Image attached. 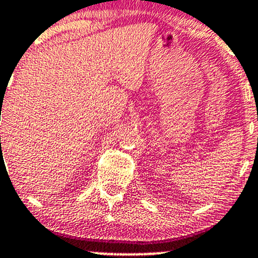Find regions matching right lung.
Here are the masks:
<instances>
[{"label":"right lung","mask_w":258,"mask_h":258,"mask_svg":"<svg viewBox=\"0 0 258 258\" xmlns=\"http://www.w3.org/2000/svg\"><path fill=\"white\" fill-rule=\"evenodd\" d=\"M0 120H1V118H0ZM0 140H1V138H0Z\"/></svg>","instance_id":"1"}]
</instances>
